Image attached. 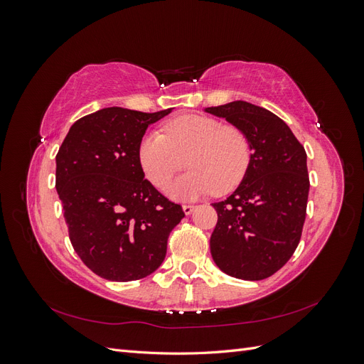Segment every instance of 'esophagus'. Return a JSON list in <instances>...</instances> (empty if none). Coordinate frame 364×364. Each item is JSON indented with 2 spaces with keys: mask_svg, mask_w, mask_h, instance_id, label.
<instances>
[{
  "mask_svg": "<svg viewBox=\"0 0 364 364\" xmlns=\"http://www.w3.org/2000/svg\"><path fill=\"white\" fill-rule=\"evenodd\" d=\"M182 209H183V213H185L186 215H190V214L194 211V209H196V206H194V205H183Z\"/></svg>",
  "mask_w": 364,
  "mask_h": 364,
  "instance_id": "34e87169",
  "label": "esophagus"
}]
</instances>
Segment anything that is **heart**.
Returning a JSON list of instances; mask_svg holds the SVG:
<instances>
[{
	"mask_svg": "<svg viewBox=\"0 0 364 364\" xmlns=\"http://www.w3.org/2000/svg\"><path fill=\"white\" fill-rule=\"evenodd\" d=\"M162 132L142 136L138 159L146 178L164 188L173 174L191 168L176 179L167 193L178 200H196L209 193L232 191L245 179L252 159L247 135L235 126L206 115H182L168 121Z\"/></svg>",
	"mask_w": 364,
	"mask_h": 364,
	"instance_id": "1",
	"label": "heart"
}]
</instances>
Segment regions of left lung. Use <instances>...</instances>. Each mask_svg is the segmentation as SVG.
<instances>
[{"mask_svg": "<svg viewBox=\"0 0 364 364\" xmlns=\"http://www.w3.org/2000/svg\"><path fill=\"white\" fill-rule=\"evenodd\" d=\"M205 112L243 130L252 149L238 188L213 203L218 214L209 241L213 259L229 277L266 279L291 258L302 235L310 191L305 149L264 107L237 100Z\"/></svg>", "mask_w": 364, "mask_h": 364, "instance_id": "8db88e82", "label": "left lung"}]
</instances>
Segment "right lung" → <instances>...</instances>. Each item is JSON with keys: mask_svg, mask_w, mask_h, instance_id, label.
<instances>
[{"mask_svg": "<svg viewBox=\"0 0 364 364\" xmlns=\"http://www.w3.org/2000/svg\"><path fill=\"white\" fill-rule=\"evenodd\" d=\"M105 107L70 127L56 155V190L71 245L95 274L127 282L149 277L185 217L144 179L138 146L150 124L168 115Z\"/></svg>", "mask_w": 364, "mask_h": 364, "instance_id": "right-lung-1", "label": "right lung"}]
</instances>
